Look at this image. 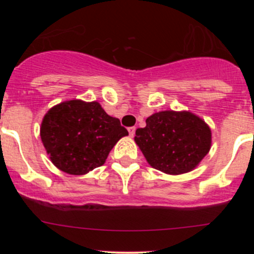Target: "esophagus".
Instances as JSON below:
<instances>
[{
    "mask_svg": "<svg viewBox=\"0 0 254 254\" xmlns=\"http://www.w3.org/2000/svg\"><path fill=\"white\" fill-rule=\"evenodd\" d=\"M127 131H129V135H130L131 137H133V136H135L136 127H129V129H127Z\"/></svg>",
    "mask_w": 254,
    "mask_h": 254,
    "instance_id": "34e87169",
    "label": "esophagus"
}]
</instances>
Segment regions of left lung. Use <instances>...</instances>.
I'll return each mask as SVG.
<instances>
[{"label": "left lung", "instance_id": "8db88e82", "mask_svg": "<svg viewBox=\"0 0 254 254\" xmlns=\"http://www.w3.org/2000/svg\"><path fill=\"white\" fill-rule=\"evenodd\" d=\"M136 130L135 141L151 167L167 174L193 170L208 154L211 131L190 112L162 111Z\"/></svg>", "mask_w": 254, "mask_h": 254}]
</instances>
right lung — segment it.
<instances>
[{"label":"right lung","mask_w":254,"mask_h":254,"mask_svg":"<svg viewBox=\"0 0 254 254\" xmlns=\"http://www.w3.org/2000/svg\"><path fill=\"white\" fill-rule=\"evenodd\" d=\"M127 133L119 119L110 117L97 101L57 105L46 113L40 127L52 164L74 176L103 166L113 145Z\"/></svg>","instance_id":"1"}]
</instances>
